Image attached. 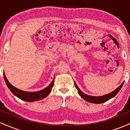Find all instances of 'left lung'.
I'll list each match as a JSON object with an SVG mask.
<instances>
[{
  "label": "left lung",
  "mask_w": 130,
  "mask_h": 130,
  "mask_svg": "<svg viewBox=\"0 0 130 130\" xmlns=\"http://www.w3.org/2000/svg\"><path fill=\"white\" fill-rule=\"evenodd\" d=\"M123 83H124V82H123V83H122V84L120 85L119 87H118L117 89H115L114 91H112V92H111V93L106 94V95H103V96H90V95H87V94L83 93V92L80 90L79 88L77 87L76 83L75 82H74V85H75V87H76L79 95L80 97L83 98L84 100L87 101V102L92 103L100 104L109 100L110 99H111V98L114 97V96H116L118 93H119V92L120 90V89H122V86H123Z\"/></svg>",
  "instance_id": "obj_1"
}]
</instances>
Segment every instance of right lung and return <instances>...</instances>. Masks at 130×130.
<instances>
[{
    "label": "right lung",
    "instance_id": "1",
    "mask_svg": "<svg viewBox=\"0 0 130 130\" xmlns=\"http://www.w3.org/2000/svg\"><path fill=\"white\" fill-rule=\"evenodd\" d=\"M4 77L7 87H8L10 90L16 96L18 97L19 99L22 100L29 101V102L38 101L46 97L50 93V92H51L52 88H53L54 86V79L51 82V83L47 87L44 88L43 90L37 91V92H26V91H23L19 89H17V88L14 87L13 85L10 84V82L7 79L4 72Z\"/></svg>",
    "mask_w": 130,
    "mask_h": 130
}]
</instances>
